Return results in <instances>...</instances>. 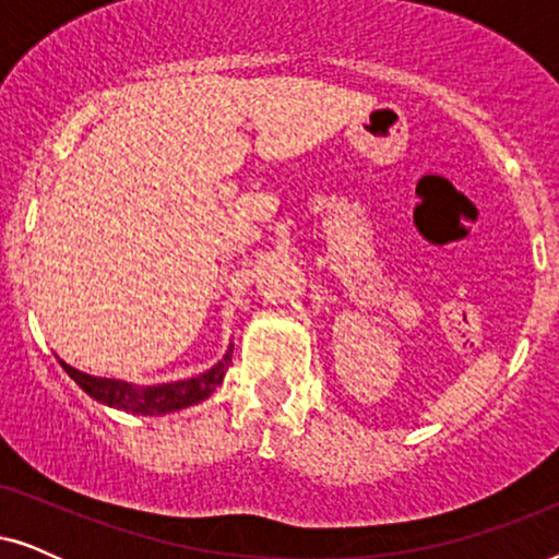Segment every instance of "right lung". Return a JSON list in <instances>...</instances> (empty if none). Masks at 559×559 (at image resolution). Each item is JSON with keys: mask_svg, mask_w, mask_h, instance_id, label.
Listing matches in <instances>:
<instances>
[{"mask_svg": "<svg viewBox=\"0 0 559 559\" xmlns=\"http://www.w3.org/2000/svg\"><path fill=\"white\" fill-rule=\"evenodd\" d=\"M231 348L234 346H228L224 358H221L213 369L198 373L193 379L167 381V384H152V386L132 384V381H121V379L91 377V373L73 369L71 364L63 361V358H58V361L66 369L68 377H71L83 392L94 396L96 402L106 404V407L132 412V415L159 417V415H167V412L186 409L190 404L209 400L226 377L228 361H231Z\"/></svg>", "mask_w": 559, "mask_h": 559, "instance_id": "1", "label": "right lung"}]
</instances>
